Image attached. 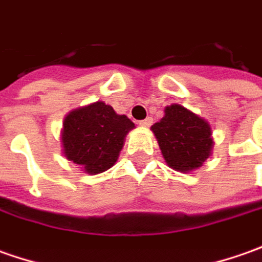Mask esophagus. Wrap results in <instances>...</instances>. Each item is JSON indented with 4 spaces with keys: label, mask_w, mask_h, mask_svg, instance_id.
<instances>
[{
    "label": "esophagus",
    "mask_w": 262,
    "mask_h": 262,
    "mask_svg": "<svg viewBox=\"0 0 262 262\" xmlns=\"http://www.w3.org/2000/svg\"><path fill=\"white\" fill-rule=\"evenodd\" d=\"M139 124L140 126H150V124H152V119H150V117H146L145 120H140Z\"/></svg>",
    "instance_id": "34e87169"
}]
</instances>
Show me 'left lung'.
<instances>
[{"mask_svg":"<svg viewBox=\"0 0 262 262\" xmlns=\"http://www.w3.org/2000/svg\"><path fill=\"white\" fill-rule=\"evenodd\" d=\"M162 157L177 171L202 167L212 150V130L207 122L183 105L172 104L165 116L152 126Z\"/></svg>","mask_w":262,"mask_h":262,"instance_id":"8db88e82","label":"left lung"}]
</instances>
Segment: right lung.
Returning <instances> with one entry per match:
<instances>
[{
  "label": "right lung",
  "mask_w": 262,
  "mask_h": 262,
  "mask_svg": "<svg viewBox=\"0 0 262 262\" xmlns=\"http://www.w3.org/2000/svg\"><path fill=\"white\" fill-rule=\"evenodd\" d=\"M133 127L130 119L116 113L112 105L103 101L90 104L65 117L63 154L88 174L104 172L117 161L124 136Z\"/></svg>",
  "instance_id": "add662e5"
}]
</instances>
